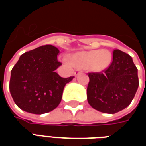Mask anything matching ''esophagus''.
<instances>
[{"label":"esophagus","instance_id":"34e87169","mask_svg":"<svg viewBox=\"0 0 146 146\" xmlns=\"http://www.w3.org/2000/svg\"><path fill=\"white\" fill-rule=\"evenodd\" d=\"M82 73V71L81 70H76L75 72H74V76H78L79 74H80V73Z\"/></svg>","mask_w":146,"mask_h":146}]
</instances>
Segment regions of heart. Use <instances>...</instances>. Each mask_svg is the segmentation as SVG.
<instances>
[{
	"label": "heart",
	"mask_w": 146,
	"mask_h": 146,
	"mask_svg": "<svg viewBox=\"0 0 146 146\" xmlns=\"http://www.w3.org/2000/svg\"><path fill=\"white\" fill-rule=\"evenodd\" d=\"M69 61L73 66L89 68L92 71L100 72L109 67L112 55L107 50H92L76 53Z\"/></svg>",
	"instance_id": "b5f03b06"
}]
</instances>
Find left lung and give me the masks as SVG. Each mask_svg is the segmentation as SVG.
Returning <instances> with one entry per match:
<instances>
[{
    "label": "left lung",
    "instance_id": "obj_1",
    "mask_svg": "<svg viewBox=\"0 0 146 146\" xmlns=\"http://www.w3.org/2000/svg\"><path fill=\"white\" fill-rule=\"evenodd\" d=\"M88 76V102L104 113L114 114L127 107L139 85L132 58L118 49L113 51V62L103 73H90Z\"/></svg>",
    "mask_w": 146,
    "mask_h": 146
}]
</instances>
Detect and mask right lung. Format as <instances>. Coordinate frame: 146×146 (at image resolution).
<instances>
[{
	"mask_svg": "<svg viewBox=\"0 0 146 146\" xmlns=\"http://www.w3.org/2000/svg\"><path fill=\"white\" fill-rule=\"evenodd\" d=\"M59 50L44 45L20 56L11 71L9 89L18 107L27 113L44 114L60 103L64 87L74 76L61 77L55 70Z\"/></svg>",
	"mask_w": 146,
	"mask_h": 146,
	"instance_id": "add662e5",
	"label": "right lung"
}]
</instances>
